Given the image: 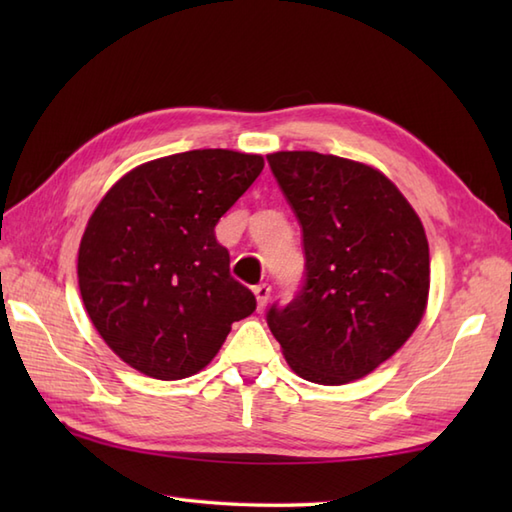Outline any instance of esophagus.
<instances>
[{"label": "esophagus", "mask_w": 512, "mask_h": 512, "mask_svg": "<svg viewBox=\"0 0 512 512\" xmlns=\"http://www.w3.org/2000/svg\"><path fill=\"white\" fill-rule=\"evenodd\" d=\"M253 292H255V299H257L259 310H264L268 299H270V286L268 284H259V286L253 288Z\"/></svg>", "instance_id": "esophagus-1"}]
</instances>
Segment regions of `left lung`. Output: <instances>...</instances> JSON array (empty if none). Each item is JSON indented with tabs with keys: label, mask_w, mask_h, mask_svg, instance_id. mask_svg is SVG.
<instances>
[{
	"label": "left lung",
	"mask_w": 512,
	"mask_h": 512,
	"mask_svg": "<svg viewBox=\"0 0 512 512\" xmlns=\"http://www.w3.org/2000/svg\"><path fill=\"white\" fill-rule=\"evenodd\" d=\"M270 171L295 211L306 279L268 328L288 365L319 385L363 378L400 350L427 308L429 244L383 173L317 151H277Z\"/></svg>",
	"instance_id": "8db88e82"
}]
</instances>
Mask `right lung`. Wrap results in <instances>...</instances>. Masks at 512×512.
<instances>
[{"mask_svg":"<svg viewBox=\"0 0 512 512\" xmlns=\"http://www.w3.org/2000/svg\"><path fill=\"white\" fill-rule=\"evenodd\" d=\"M262 169L257 154L184 151L132 169L96 206L79 248L81 297L103 341L140 374H198L253 314L215 224Z\"/></svg>","mask_w":512,"mask_h":512,"instance_id":"obj_1","label":"right lung"}]
</instances>
